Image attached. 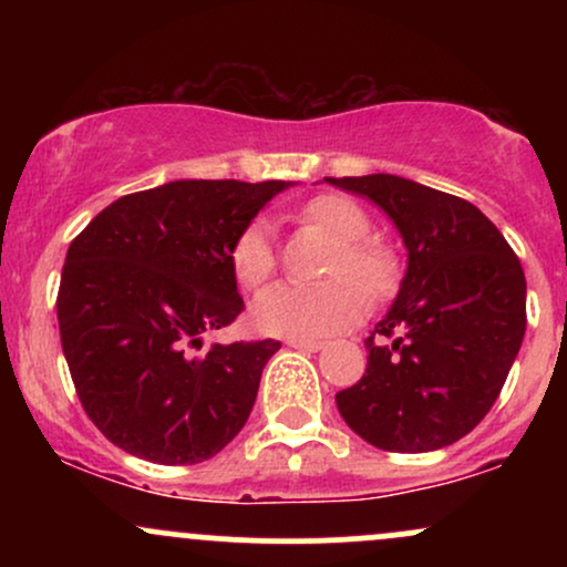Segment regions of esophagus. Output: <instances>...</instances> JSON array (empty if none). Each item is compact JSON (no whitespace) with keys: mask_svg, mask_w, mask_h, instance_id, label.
<instances>
[{"mask_svg":"<svg viewBox=\"0 0 567 567\" xmlns=\"http://www.w3.org/2000/svg\"><path fill=\"white\" fill-rule=\"evenodd\" d=\"M288 347L298 349V351H320L324 343L322 341H303V338H290Z\"/></svg>","mask_w":567,"mask_h":567,"instance_id":"1","label":"esophagus"}]
</instances>
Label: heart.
Segmentation results:
<instances>
[{"label": "heart", "mask_w": 567, "mask_h": 567, "mask_svg": "<svg viewBox=\"0 0 567 567\" xmlns=\"http://www.w3.org/2000/svg\"><path fill=\"white\" fill-rule=\"evenodd\" d=\"M298 226L320 229L336 239L324 285H271L250 306L256 330L279 338H311L347 330L362 317L368 301H381L396 285V258L386 245L368 237L370 218L354 199L320 194L290 216ZM231 271L243 288H258L277 269V245L266 220L247 224L234 239Z\"/></svg>", "instance_id": "b5f03b06"}]
</instances>
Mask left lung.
<instances>
[{
  "mask_svg": "<svg viewBox=\"0 0 567 567\" xmlns=\"http://www.w3.org/2000/svg\"><path fill=\"white\" fill-rule=\"evenodd\" d=\"M386 210L408 247V275L365 338L368 368L336 394L370 445L426 453L470 434L498 400L525 336V275L472 202L400 175L324 178Z\"/></svg>",
  "mask_w": 567,
  "mask_h": 567,
  "instance_id": "left-lung-1",
  "label": "left lung"
}]
</instances>
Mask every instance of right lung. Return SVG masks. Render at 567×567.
<instances>
[{
	"label": "right lung",
	"mask_w": 567,
	"mask_h": 567,
	"mask_svg": "<svg viewBox=\"0 0 567 567\" xmlns=\"http://www.w3.org/2000/svg\"><path fill=\"white\" fill-rule=\"evenodd\" d=\"M285 181H173L120 197L69 245L58 324L103 437L154 464H199L237 437L275 338L202 336L243 315L229 252Z\"/></svg>",
	"instance_id": "right-lung-1"
}]
</instances>
